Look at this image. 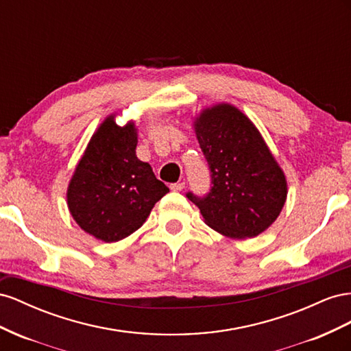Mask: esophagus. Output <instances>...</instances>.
Here are the masks:
<instances>
[{
  "label": "esophagus",
  "mask_w": 351,
  "mask_h": 351,
  "mask_svg": "<svg viewBox=\"0 0 351 351\" xmlns=\"http://www.w3.org/2000/svg\"><path fill=\"white\" fill-rule=\"evenodd\" d=\"M185 188V184L184 182H176V184H172L170 185V189H172V191H182V189Z\"/></svg>",
  "instance_id": "34e87169"
}]
</instances>
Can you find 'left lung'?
Returning a JSON list of instances; mask_svg holds the SVG:
<instances>
[{
    "label": "left lung",
    "mask_w": 351,
    "mask_h": 351,
    "mask_svg": "<svg viewBox=\"0 0 351 351\" xmlns=\"http://www.w3.org/2000/svg\"><path fill=\"white\" fill-rule=\"evenodd\" d=\"M199 148L212 172V189L186 197L206 225L234 239L265 232L281 213L288 188L284 170L262 134L241 110L219 103L194 117Z\"/></svg>",
    "instance_id": "obj_1"
}]
</instances>
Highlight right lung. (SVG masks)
Instances as JSON below:
<instances>
[{"label": "right lung", "mask_w": 351, "mask_h": 351, "mask_svg": "<svg viewBox=\"0 0 351 351\" xmlns=\"http://www.w3.org/2000/svg\"><path fill=\"white\" fill-rule=\"evenodd\" d=\"M110 114L89 139L67 186V207L81 229L116 243L141 228L169 188L136 157L134 122L116 125Z\"/></svg>", "instance_id": "right-lung-1"}]
</instances>
